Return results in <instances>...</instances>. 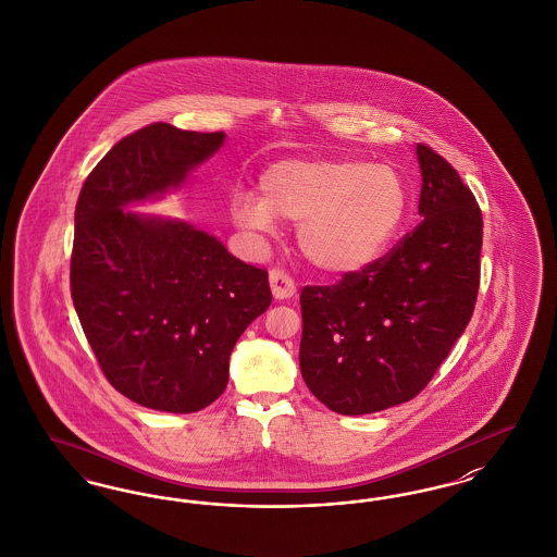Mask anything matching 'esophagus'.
Masks as SVG:
<instances>
[{
	"instance_id": "obj_1",
	"label": "esophagus",
	"mask_w": 557,
	"mask_h": 557,
	"mask_svg": "<svg viewBox=\"0 0 557 557\" xmlns=\"http://www.w3.org/2000/svg\"><path fill=\"white\" fill-rule=\"evenodd\" d=\"M269 284H271V294L275 300H288L296 294V286L292 282L288 273L282 269H271L269 271Z\"/></svg>"
}]
</instances>
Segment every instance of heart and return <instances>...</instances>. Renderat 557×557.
I'll list each match as a JSON object with an SVG mask.
<instances>
[{
    "instance_id": "b5f03b06",
    "label": "heart",
    "mask_w": 557,
    "mask_h": 557,
    "mask_svg": "<svg viewBox=\"0 0 557 557\" xmlns=\"http://www.w3.org/2000/svg\"><path fill=\"white\" fill-rule=\"evenodd\" d=\"M261 200L236 195V225L269 232L275 218L298 222L307 261L332 275L371 268L396 240L410 190L389 165L357 159H284L261 174Z\"/></svg>"
}]
</instances>
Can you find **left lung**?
Masks as SVG:
<instances>
[{"label":"left lung","instance_id":"8db88e82","mask_svg":"<svg viewBox=\"0 0 557 557\" xmlns=\"http://www.w3.org/2000/svg\"><path fill=\"white\" fill-rule=\"evenodd\" d=\"M417 157L423 222L371 268L300 292L302 379L337 414L419 396L474 311L481 209L444 157L426 145H417Z\"/></svg>","mask_w":557,"mask_h":557}]
</instances>
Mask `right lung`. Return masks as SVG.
<instances>
[{
	"mask_svg": "<svg viewBox=\"0 0 557 557\" xmlns=\"http://www.w3.org/2000/svg\"><path fill=\"white\" fill-rule=\"evenodd\" d=\"M223 133L156 122L115 143L74 213V309L113 387L145 408L197 412L227 385L230 355L271 305L268 271L190 223L128 211L178 190Z\"/></svg>",
	"mask_w": 557,
	"mask_h": 557,
	"instance_id": "add662e5",
	"label": "right lung"
}]
</instances>
